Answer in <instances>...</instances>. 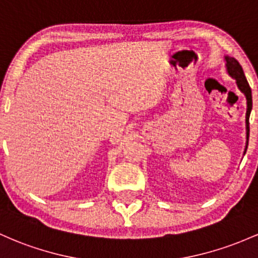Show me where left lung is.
<instances>
[{"label": "left lung", "instance_id": "1", "mask_svg": "<svg viewBox=\"0 0 258 258\" xmlns=\"http://www.w3.org/2000/svg\"><path fill=\"white\" fill-rule=\"evenodd\" d=\"M225 62H226V71H228L229 76H231L234 79H236V84L239 87V89L241 90L245 94L246 101H247V109H246V149H247L248 144V136H250V114L251 109H252V94H251V88L248 86L247 79L245 77V73L242 71V67L240 66V63L237 60H235L234 57H229V56H225Z\"/></svg>", "mask_w": 258, "mask_h": 258}]
</instances>
